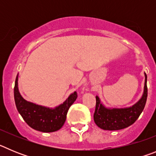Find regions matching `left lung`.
<instances>
[{"label":"left lung","instance_id":"left-lung-1","mask_svg":"<svg viewBox=\"0 0 156 156\" xmlns=\"http://www.w3.org/2000/svg\"><path fill=\"white\" fill-rule=\"evenodd\" d=\"M144 76L145 80L142 97L131 107L123 108H106L101 102L99 98L96 96V107L94 114V120L98 127L105 130H118L128 127L138 119L140 113L144 110L148 97L146 73H144Z\"/></svg>","mask_w":156,"mask_h":156}]
</instances>
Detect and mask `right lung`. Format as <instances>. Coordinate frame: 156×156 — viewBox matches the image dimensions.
<instances>
[{"instance_id": "right-lung-1", "label": "right lung", "mask_w": 156, "mask_h": 156, "mask_svg": "<svg viewBox=\"0 0 156 156\" xmlns=\"http://www.w3.org/2000/svg\"><path fill=\"white\" fill-rule=\"evenodd\" d=\"M14 98L18 112L30 127L38 131L50 133L57 131L64 125L69 108L77 98V94L76 91L71 94L63 104L55 108L36 105L27 101L21 96L18 88L17 75L14 87Z\"/></svg>"}]
</instances>
